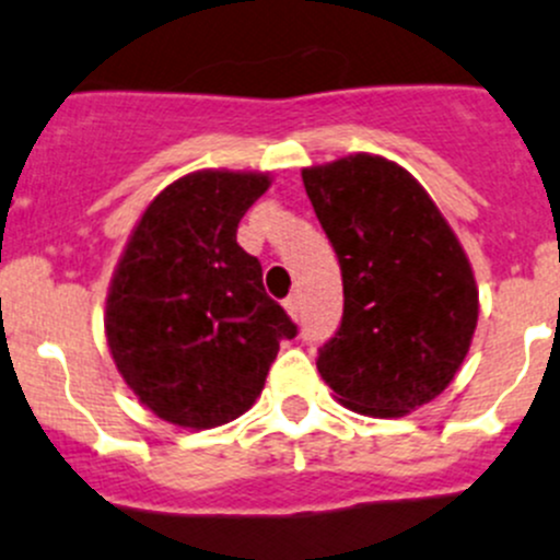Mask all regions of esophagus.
<instances>
[{
    "mask_svg": "<svg viewBox=\"0 0 560 560\" xmlns=\"http://www.w3.org/2000/svg\"><path fill=\"white\" fill-rule=\"evenodd\" d=\"M284 308H287V314L292 316V319H298L300 316V298L298 295H290L284 300Z\"/></svg>",
    "mask_w": 560,
    "mask_h": 560,
    "instance_id": "esophagus-1",
    "label": "esophagus"
}]
</instances>
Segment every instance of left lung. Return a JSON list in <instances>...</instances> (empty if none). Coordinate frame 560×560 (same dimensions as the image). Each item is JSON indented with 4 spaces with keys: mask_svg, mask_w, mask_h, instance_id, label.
I'll return each instance as SVG.
<instances>
[{
    "mask_svg": "<svg viewBox=\"0 0 560 560\" xmlns=\"http://www.w3.org/2000/svg\"><path fill=\"white\" fill-rule=\"evenodd\" d=\"M343 276V319L319 349L338 402L394 419L432 402L478 327V284L427 190L381 155L303 168Z\"/></svg>",
    "mask_w": 560,
    "mask_h": 560,
    "instance_id": "1",
    "label": "left lung"
}]
</instances>
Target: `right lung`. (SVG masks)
<instances>
[{
  "instance_id": "add662e5",
  "label": "right lung",
  "mask_w": 560,
  "mask_h": 560,
  "mask_svg": "<svg viewBox=\"0 0 560 560\" xmlns=\"http://www.w3.org/2000/svg\"><path fill=\"white\" fill-rule=\"evenodd\" d=\"M268 174L192 172L144 209L107 295V343L158 419L211 429L255 405L281 340L298 335L235 241Z\"/></svg>"
}]
</instances>
